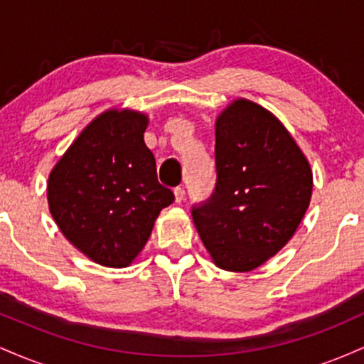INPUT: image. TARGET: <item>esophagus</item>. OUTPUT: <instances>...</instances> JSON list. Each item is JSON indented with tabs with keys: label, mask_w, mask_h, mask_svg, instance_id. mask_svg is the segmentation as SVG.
<instances>
[{
	"label": "esophagus",
	"mask_w": 364,
	"mask_h": 364,
	"mask_svg": "<svg viewBox=\"0 0 364 364\" xmlns=\"http://www.w3.org/2000/svg\"><path fill=\"white\" fill-rule=\"evenodd\" d=\"M185 188H181V186H176L174 188V196H176V202L178 203H181L183 200H185Z\"/></svg>",
	"instance_id": "esophagus-1"
}]
</instances>
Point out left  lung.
Wrapping results in <instances>:
<instances>
[{
  "instance_id": "left-lung-1",
  "label": "left lung",
  "mask_w": 364,
  "mask_h": 364,
  "mask_svg": "<svg viewBox=\"0 0 364 364\" xmlns=\"http://www.w3.org/2000/svg\"><path fill=\"white\" fill-rule=\"evenodd\" d=\"M311 188L310 164L281 121L240 99L217 118L215 186L191 215L217 265L246 272L291 240Z\"/></svg>"
}]
</instances>
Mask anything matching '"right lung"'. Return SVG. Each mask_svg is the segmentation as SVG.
I'll use <instances>...</instances> for the list:
<instances>
[{"label":"right lung","instance_id":"obj_1","mask_svg":"<svg viewBox=\"0 0 364 364\" xmlns=\"http://www.w3.org/2000/svg\"><path fill=\"white\" fill-rule=\"evenodd\" d=\"M147 118L133 111L97 116L51 171L49 210L73 246L106 267L141 252L174 193L157 179L144 141Z\"/></svg>","mask_w":364,"mask_h":364}]
</instances>
